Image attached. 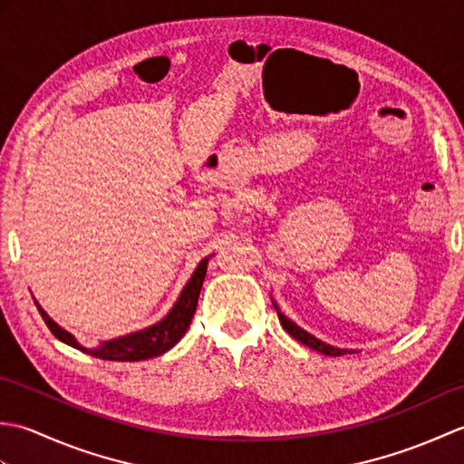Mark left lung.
Wrapping results in <instances>:
<instances>
[{
	"label": "left lung",
	"mask_w": 464,
	"mask_h": 464,
	"mask_svg": "<svg viewBox=\"0 0 464 464\" xmlns=\"http://www.w3.org/2000/svg\"><path fill=\"white\" fill-rule=\"evenodd\" d=\"M273 307L277 309V317H279V321L283 324V329L287 331L293 339H297L299 343L307 344L309 349H314V351H319L323 354H329V357H341V354H353L354 353L353 349H337V347H333V344H329V343H323L321 339L314 337V334L301 329L297 323H293L289 317H285V314L279 311V307L275 303H273Z\"/></svg>",
	"instance_id": "left-lung-1"
}]
</instances>
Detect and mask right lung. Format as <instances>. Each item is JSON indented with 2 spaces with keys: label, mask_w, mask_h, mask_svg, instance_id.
Instances as JSON below:
<instances>
[{
  "label": "right lung",
  "mask_w": 464,
  "mask_h": 464,
  "mask_svg": "<svg viewBox=\"0 0 464 464\" xmlns=\"http://www.w3.org/2000/svg\"><path fill=\"white\" fill-rule=\"evenodd\" d=\"M205 273H207V259H203L199 263V267L195 269L193 277L181 291V297L177 299L173 309L169 311V314H167L163 321H160L157 324H153V327H147L143 331L125 334V337L105 341L102 347H97V349L82 347V344L75 341L72 333H67L65 329L59 327V324L52 317H49V314L42 307H39L37 301H35V304H37L39 314H42L45 324L49 327V331H52L59 341L72 344L73 349H80L87 354H92V357L103 359V361L153 359V357H160V354L167 353L171 347H175L177 341H179L185 334V331L189 329V323H191L195 309H197V299H199V293H201Z\"/></svg>",
  "instance_id": "obj_1"
}]
</instances>
